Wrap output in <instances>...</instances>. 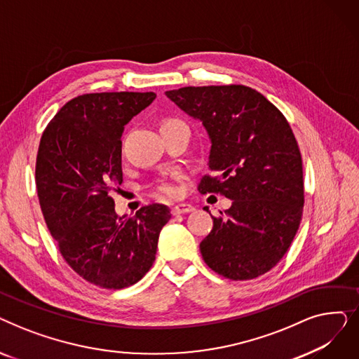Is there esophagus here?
<instances>
[{"label": "esophagus", "mask_w": 359, "mask_h": 359, "mask_svg": "<svg viewBox=\"0 0 359 359\" xmlns=\"http://www.w3.org/2000/svg\"><path fill=\"white\" fill-rule=\"evenodd\" d=\"M195 208L192 205L189 203H179V205H175L172 208V214L173 215H179V214H187V212H192Z\"/></svg>", "instance_id": "obj_1"}]
</instances>
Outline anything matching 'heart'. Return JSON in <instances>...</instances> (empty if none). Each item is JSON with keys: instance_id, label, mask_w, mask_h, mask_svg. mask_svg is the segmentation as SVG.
<instances>
[{"instance_id": "heart-1", "label": "heart", "mask_w": 359, "mask_h": 359, "mask_svg": "<svg viewBox=\"0 0 359 359\" xmlns=\"http://www.w3.org/2000/svg\"><path fill=\"white\" fill-rule=\"evenodd\" d=\"M156 194L165 198H176L179 195V186L173 180H160L156 184Z\"/></svg>"}]
</instances>
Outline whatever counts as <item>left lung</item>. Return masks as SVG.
Listing matches in <instances>:
<instances>
[{"mask_svg":"<svg viewBox=\"0 0 359 359\" xmlns=\"http://www.w3.org/2000/svg\"><path fill=\"white\" fill-rule=\"evenodd\" d=\"M165 96L210 135L212 175L198 191L233 201L199 244L205 263L233 280L269 272L290 249L304 206L303 160L288 121L240 84L182 87Z\"/></svg>","mask_w":359,"mask_h":359,"instance_id":"8db88e82","label":"left lung"}]
</instances>
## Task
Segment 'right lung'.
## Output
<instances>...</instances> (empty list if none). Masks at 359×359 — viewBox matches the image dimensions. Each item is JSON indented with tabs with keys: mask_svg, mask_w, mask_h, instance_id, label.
Listing matches in <instances>:
<instances>
[{
	"mask_svg": "<svg viewBox=\"0 0 359 359\" xmlns=\"http://www.w3.org/2000/svg\"><path fill=\"white\" fill-rule=\"evenodd\" d=\"M154 99L153 91L83 94L61 107L41 138L36 189L43 218L68 265L100 288L137 284L172 218L161 203L118 217L109 195L122 183L123 126Z\"/></svg>",
	"mask_w": 359,
	"mask_h": 359,
	"instance_id": "add662e5",
	"label": "right lung"
}]
</instances>
